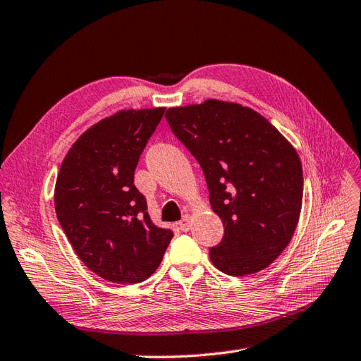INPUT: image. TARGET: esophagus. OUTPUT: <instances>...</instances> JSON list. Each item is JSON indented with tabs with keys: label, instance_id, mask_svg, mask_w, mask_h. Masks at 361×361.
Masks as SVG:
<instances>
[{
	"label": "esophagus",
	"instance_id": "1",
	"mask_svg": "<svg viewBox=\"0 0 361 361\" xmlns=\"http://www.w3.org/2000/svg\"><path fill=\"white\" fill-rule=\"evenodd\" d=\"M189 220H190V215H184V219L180 221V228L183 232H188L189 231Z\"/></svg>",
	"mask_w": 361,
	"mask_h": 361
}]
</instances>
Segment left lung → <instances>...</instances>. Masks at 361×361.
<instances>
[{
	"instance_id": "left-lung-1",
	"label": "left lung",
	"mask_w": 361,
	"mask_h": 361,
	"mask_svg": "<svg viewBox=\"0 0 361 361\" xmlns=\"http://www.w3.org/2000/svg\"><path fill=\"white\" fill-rule=\"evenodd\" d=\"M173 135L203 169L209 201L224 226L209 249L216 269L241 276L263 271L294 235L303 201L295 149L249 107L219 99L167 109Z\"/></svg>"
}]
</instances>
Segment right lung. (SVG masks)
Masks as SVG:
<instances>
[{"label": "right lung", "mask_w": 361, "mask_h": 361, "mask_svg": "<svg viewBox=\"0 0 361 361\" xmlns=\"http://www.w3.org/2000/svg\"><path fill=\"white\" fill-rule=\"evenodd\" d=\"M164 107L120 111L73 142L55 184L56 219L78 258L102 279L141 283L160 266L173 237L147 214L133 184L140 155Z\"/></svg>", "instance_id": "1"}]
</instances>
